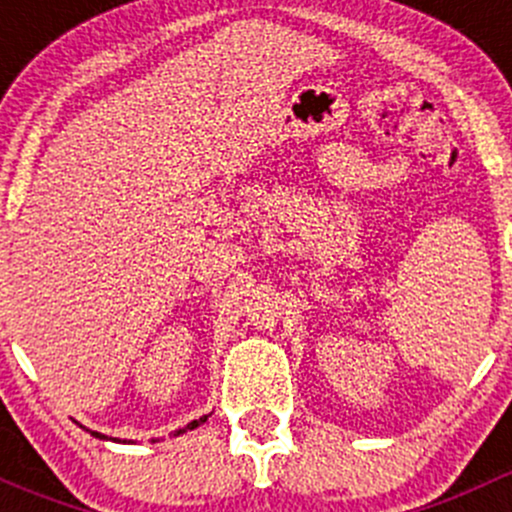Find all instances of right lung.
<instances>
[{
  "label": "right lung",
  "mask_w": 512,
  "mask_h": 512,
  "mask_svg": "<svg viewBox=\"0 0 512 512\" xmlns=\"http://www.w3.org/2000/svg\"><path fill=\"white\" fill-rule=\"evenodd\" d=\"M205 421H208V416L198 418V421H190L188 426H185V428H178V431H175L173 436H180V433H185V431H193V428H198L200 423H205ZM91 436H96V438H106V436H101V433H96V431H91ZM153 443H156V441H153Z\"/></svg>",
  "instance_id": "1"
}]
</instances>
